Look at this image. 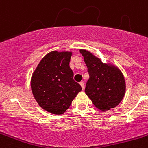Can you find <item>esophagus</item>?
I'll use <instances>...</instances> for the list:
<instances>
[{
	"label": "esophagus",
	"mask_w": 148,
	"mask_h": 148,
	"mask_svg": "<svg viewBox=\"0 0 148 148\" xmlns=\"http://www.w3.org/2000/svg\"><path fill=\"white\" fill-rule=\"evenodd\" d=\"M80 85L82 86V90H84V83L83 82H81L80 83Z\"/></svg>",
	"instance_id": "1"
}]
</instances>
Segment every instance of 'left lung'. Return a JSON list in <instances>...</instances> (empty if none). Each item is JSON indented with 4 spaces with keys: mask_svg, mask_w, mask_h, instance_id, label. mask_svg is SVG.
Masks as SVG:
<instances>
[{
    "mask_svg": "<svg viewBox=\"0 0 148 148\" xmlns=\"http://www.w3.org/2000/svg\"><path fill=\"white\" fill-rule=\"evenodd\" d=\"M80 53L84 58L90 76L84 90L86 94L101 110L115 108L125 93L126 86L121 72L102 63L88 51L81 49Z\"/></svg>",
    "mask_w": 148,
    "mask_h": 148,
    "instance_id": "1",
    "label": "left lung"
}]
</instances>
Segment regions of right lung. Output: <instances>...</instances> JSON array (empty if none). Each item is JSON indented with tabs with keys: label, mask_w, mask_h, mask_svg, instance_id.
I'll use <instances>...</instances> for the list:
<instances>
[{
	"label": "right lung",
	"mask_w": 148,
	"mask_h": 148,
	"mask_svg": "<svg viewBox=\"0 0 148 148\" xmlns=\"http://www.w3.org/2000/svg\"><path fill=\"white\" fill-rule=\"evenodd\" d=\"M68 52L53 51L44 57L34 72L31 87L35 100L45 110L53 114L64 113L82 90L73 80Z\"/></svg>",
	"instance_id": "add662e5"
}]
</instances>
